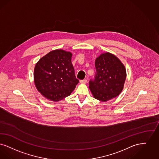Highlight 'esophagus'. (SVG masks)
Masks as SVG:
<instances>
[{"label": "esophagus", "instance_id": "esophagus-1", "mask_svg": "<svg viewBox=\"0 0 159 159\" xmlns=\"http://www.w3.org/2000/svg\"><path fill=\"white\" fill-rule=\"evenodd\" d=\"M80 83L81 84H85V83H87V80H81Z\"/></svg>", "mask_w": 159, "mask_h": 159}]
</instances>
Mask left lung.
Instances as JSON below:
<instances>
[{
  "mask_svg": "<svg viewBox=\"0 0 159 159\" xmlns=\"http://www.w3.org/2000/svg\"><path fill=\"white\" fill-rule=\"evenodd\" d=\"M95 66V79L89 83L93 97L106 102L117 97L124 89L126 77L124 65L116 56L106 52L96 58Z\"/></svg>",
  "mask_w": 159,
  "mask_h": 159,
  "instance_id": "obj_1",
  "label": "left lung"
}]
</instances>
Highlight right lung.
<instances>
[{"mask_svg":"<svg viewBox=\"0 0 159 159\" xmlns=\"http://www.w3.org/2000/svg\"><path fill=\"white\" fill-rule=\"evenodd\" d=\"M72 54L62 49L50 52L35 64L36 89L49 100L57 102L69 96L79 83L72 64Z\"/></svg>","mask_w":159,"mask_h":159,"instance_id":"add662e5","label":"right lung"}]
</instances>
